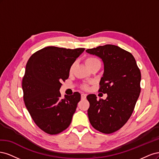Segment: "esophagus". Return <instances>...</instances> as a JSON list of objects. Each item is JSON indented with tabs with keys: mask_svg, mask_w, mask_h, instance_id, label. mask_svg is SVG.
Returning a JSON list of instances; mask_svg holds the SVG:
<instances>
[{
	"mask_svg": "<svg viewBox=\"0 0 159 159\" xmlns=\"http://www.w3.org/2000/svg\"><path fill=\"white\" fill-rule=\"evenodd\" d=\"M86 96H87V95L85 94V93H81V99H85L86 98Z\"/></svg>",
	"mask_w": 159,
	"mask_h": 159,
	"instance_id": "obj_1",
	"label": "esophagus"
}]
</instances>
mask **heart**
Here are the masks:
<instances>
[{
    "label": "heart",
    "mask_w": 159,
    "mask_h": 159,
    "mask_svg": "<svg viewBox=\"0 0 159 159\" xmlns=\"http://www.w3.org/2000/svg\"><path fill=\"white\" fill-rule=\"evenodd\" d=\"M85 62L86 65L89 68H92V67L95 66H98V65H100L101 66V61L97 57H95V56H88L86 57L85 59ZM75 63H73L71 66H70V68L69 70L70 73H72L74 71V69L75 68ZM81 88L85 90H87L89 88V85L88 84H84L81 85Z\"/></svg>",
    "instance_id": "b5f03b06"
}]
</instances>
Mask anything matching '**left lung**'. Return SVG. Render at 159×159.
Listing matches in <instances>:
<instances>
[{
  "instance_id": "8db88e82",
  "label": "left lung",
  "mask_w": 159,
  "mask_h": 159,
  "mask_svg": "<svg viewBox=\"0 0 159 159\" xmlns=\"http://www.w3.org/2000/svg\"><path fill=\"white\" fill-rule=\"evenodd\" d=\"M86 52L102 59L104 73L99 92L107 94L105 100H98L94 94L87 96L89 122L99 132L112 133L131 116L141 92V71L133 56L119 46L106 44Z\"/></svg>"
}]
</instances>
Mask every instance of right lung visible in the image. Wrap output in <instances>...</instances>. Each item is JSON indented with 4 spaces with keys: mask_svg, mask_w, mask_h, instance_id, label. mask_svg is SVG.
Returning a JSON list of instances; mask_svg holds the SVG:
<instances>
[{
    "mask_svg": "<svg viewBox=\"0 0 159 159\" xmlns=\"http://www.w3.org/2000/svg\"><path fill=\"white\" fill-rule=\"evenodd\" d=\"M84 50L48 46L36 52L27 62L23 99L33 121L48 134H58L71 123L81 95L74 92L61 99L59 90L68 78L70 66Z\"/></svg>",
    "mask_w": 159,
    "mask_h": 159,
    "instance_id": "add662e5",
    "label": "right lung"
}]
</instances>
